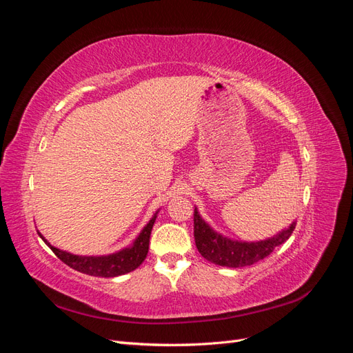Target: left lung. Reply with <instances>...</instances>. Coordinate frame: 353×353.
<instances>
[{
  "instance_id": "obj_1",
  "label": "left lung",
  "mask_w": 353,
  "mask_h": 353,
  "mask_svg": "<svg viewBox=\"0 0 353 353\" xmlns=\"http://www.w3.org/2000/svg\"><path fill=\"white\" fill-rule=\"evenodd\" d=\"M294 228L296 221H293L287 228L276 232L275 236L265 240H236L213 230L201 218L200 212L194 206V240L197 250L206 261L219 266H227V268H243V266H249L262 261L272 253L276 245L288 240Z\"/></svg>"
}]
</instances>
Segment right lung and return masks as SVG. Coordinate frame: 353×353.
<instances>
[{
  "label": "right lung",
  "mask_w": 353,
  "mask_h": 353,
  "mask_svg": "<svg viewBox=\"0 0 353 353\" xmlns=\"http://www.w3.org/2000/svg\"><path fill=\"white\" fill-rule=\"evenodd\" d=\"M160 209L156 210L152 219L147 222V225L140 231V234L135 237V240L126 245V248L117 250L109 254H100V256H82V254H73L70 252L61 250L50 244V241L42 236L38 231V236L44 240L48 248L54 252V254L60 261L69 265L70 268L77 270L82 274L92 275V276H104V279H110V276L123 275L137 270L140 266L145 256L148 253V243H150V234L154 225V221L157 218V213Z\"/></svg>",
  "instance_id": "right-lung-1"
}]
</instances>
